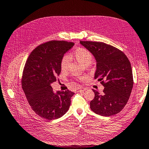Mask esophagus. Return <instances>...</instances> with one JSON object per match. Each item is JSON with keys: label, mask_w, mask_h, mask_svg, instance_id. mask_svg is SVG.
<instances>
[{"label": "esophagus", "mask_w": 149, "mask_h": 149, "mask_svg": "<svg viewBox=\"0 0 149 149\" xmlns=\"http://www.w3.org/2000/svg\"><path fill=\"white\" fill-rule=\"evenodd\" d=\"M86 90V88H82V87H81V88H78V89H77L78 91H84V90Z\"/></svg>", "instance_id": "1"}]
</instances>
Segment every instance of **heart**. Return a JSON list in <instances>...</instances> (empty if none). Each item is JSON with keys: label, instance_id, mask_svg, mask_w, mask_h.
Segmentation results:
<instances>
[{"label": "heart", "instance_id": "b5f03b06", "mask_svg": "<svg viewBox=\"0 0 149 149\" xmlns=\"http://www.w3.org/2000/svg\"><path fill=\"white\" fill-rule=\"evenodd\" d=\"M74 56L79 61L83 63L84 65H86V67H89L91 65V63L93 61V56L92 53L90 50L85 48H79L74 52ZM71 61V57L69 54H65L62 57L61 60V68L62 70L65 71L68 68L70 65V63ZM85 79V77L81 76L79 77V79L83 81Z\"/></svg>", "mask_w": 149, "mask_h": 149}]
</instances>
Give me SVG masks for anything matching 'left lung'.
<instances>
[{
  "mask_svg": "<svg viewBox=\"0 0 149 149\" xmlns=\"http://www.w3.org/2000/svg\"><path fill=\"white\" fill-rule=\"evenodd\" d=\"M97 61L95 79L104 86L103 93L93 89L90 108L97 115L110 116L120 113L127 104L133 86L130 61L121 50L103 42L80 41Z\"/></svg>",
  "mask_w": 149,
  "mask_h": 149,
  "instance_id": "left-lung-1",
  "label": "left lung"
}]
</instances>
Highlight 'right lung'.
I'll return each instance as SVG.
<instances>
[{"mask_svg": "<svg viewBox=\"0 0 149 149\" xmlns=\"http://www.w3.org/2000/svg\"><path fill=\"white\" fill-rule=\"evenodd\" d=\"M74 45L66 41L41 44L28 57L23 70L22 87L31 108L47 120L59 118L67 112L74 93L68 90L54 93L50 84L61 73V60Z\"/></svg>", "mask_w": 149, "mask_h": 149, "instance_id": "right-lung-1", "label": "right lung"}]
</instances>
